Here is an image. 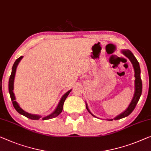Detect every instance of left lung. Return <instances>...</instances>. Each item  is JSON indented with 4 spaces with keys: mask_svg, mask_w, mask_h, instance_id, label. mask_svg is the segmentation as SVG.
I'll use <instances>...</instances> for the list:
<instances>
[{
    "mask_svg": "<svg viewBox=\"0 0 151 151\" xmlns=\"http://www.w3.org/2000/svg\"><path fill=\"white\" fill-rule=\"evenodd\" d=\"M121 53H122L123 55L126 56V57L130 60V62H132V65H133L134 73H135L134 76L135 78H136V79H135V83H134L135 91H134V97L132 98L129 105L128 106V107L127 108V109H126L125 111H123L122 113L119 114V115L116 116V117H114V120H118V119H121L126 117V116L129 115V114L132 113V111L134 110L135 107H136L137 103L138 102L139 100H140V98L142 94V80L140 77L141 71H140L139 62H138V60H137L136 58H135L134 54L132 53V51L129 50V49H123V50L121 51ZM85 104H86V109L89 113L91 114L93 116L96 117V116L95 115H93V114L91 112V111H89L88 106H87V104L86 102H85ZM112 120H113L112 119H108V121H112Z\"/></svg>",
    "mask_w": 151,
    "mask_h": 151,
    "instance_id": "left-lung-1",
    "label": "left lung"
}]
</instances>
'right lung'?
<instances>
[{
	"mask_svg": "<svg viewBox=\"0 0 151 151\" xmlns=\"http://www.w3.org/2000/svg\"><path fill=\"white\" fill-rule=\"evenodd\" d=\"M23 58V56H21L19 58L15 60V62L13 64V66L12 67V71H11V74L9 78V92L10 94V97L11 99V101H12L13 105L14 106L15 109L19 112V114H22V115L26 116L27 118L32 119V120H39L40 118H41L42 116L40 115H38V114H32L30 113H28V112H26L25 111H24L23 109H22L21 107L19 106V105L18 104V103L16 102L15 100V94L13 93V88H14V79H15V73H16V69L17 67V65L19 64V62L21 61V60ZM72 91V89H70L69 91H68L66 92V93H64L63 96L62 97V98L60 99L59 103H58V105L56 107V109H55L52 113H51L49 115H47L46 116H43L42 117V120H47V119H51L52 118H55L56 116H58L59 114L61 113L63 109V106H64V101L66 100V98L68 97V94L70 93V92Z\"/></svg>",
	"mask_w": 151,
	"mask_h": 151,
	"instance_id": "obj_1",
	"label": "right lung"
}]
</instances>
